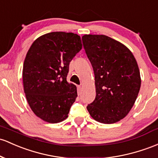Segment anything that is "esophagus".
<instances>
[{
	"label": "esophagus",
	"mask_w": 158,
	"mask_h": 158,
	"mask_svg": "<svg viewBox=\"0 0 158 158\" xmlns=\"http://www.w3.org/2000/svg\"><path fill=\"white\" fill-rule=\"evenodd\" d=\"M77 88H78V94H80L81 91H82V86H81V85H78Z\"/></svg>",
	"instance_id": "34e87169"
}]
</instances>
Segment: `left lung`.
I'll use <instances>...</instances> for the list:
<instances>
[{
  "label": "left lung",
  "mask_w": 158,
  "mask_h": 158,
  "mask_svg": "<svg viewBox=\"0 0 158 158\" xmlns=\"http://www.w3.org/2000/svg\"><path fill=\"white\" fill-rule=\"evenodd\" d=\"M83 47L94 73L96 98L87 110L94 120L113 124L124 118L141 86L134 56L125 46L106 35H84Z\"/></svg>",
  "instance_id": "left-lung-1"
}]
</instances>
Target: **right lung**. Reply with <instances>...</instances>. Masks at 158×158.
Masks as SVG:
<instances>
[{
	"mask_svg": "<svg viewBox=\"0 0 158 158\" xmlns=\"http://www.w3.org/2000/svg\"><path fill=\"white\" fill-rule=\"evenodd\" d=\"M82 47L77 34L52 32L29 48L22 71L24 91L31 109L43 121L53 124L68 117L77 97L76 86L67 81L69 65Z\"/></svg>",
	"mask_w": 158,
	"mask_h": 158,
	"instance_id": "add662e5",
	"label": "right lung"
}]
</instances>
